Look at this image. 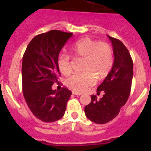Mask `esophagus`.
Listing matches in <instances>:
<instances>
[{
	"label": "esophagus",
	"instance_id": "34e87169",
	"mask_svg": "<svg viewBox=\"0 0 151 151\" xmlns=\"http://www.w3.org/2000/svg\"><path fill=\"white\" fill-rule=\"evenodd\" d=\"M72 93L74 94V95H76V96H80V95H81V93H80L76 92V91H72Z\"/></svg>",
	"mask_w": 151,
	"mask_h": 151
}]
</instances>
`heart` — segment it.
Masks as SVG:
<instances>
[{
	"label": "heart",
	"instance_id": "obj_1",
	"mask_svg": "<svg viewBox=\"0 0 151 151\" xmlns=\"http://www.w3.org/2000/svg\"><path fill=\"white\" fill-rule=\"evenodd\" d=\"M71 53L76 58H84L81 74H74L66 80V85L77 92H83L87 88L96 83V77L102 80L109 74L114 63L113 50L105 42L85 38L73 44L70 47ZM57 66L63 75L71 71V57L60 53L57 58Z\"/></svg>",
	"mask_w": 151,
	"mask_h": 151
}]
</instances>
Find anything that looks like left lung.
<instances>
[{"label": "left lung", "mask_w": 151, "mask_h": 151, "mask_svg": "<svg viewBox=\"0 0 151 151\" xmlns=\"http://www.w3.org/2000/svg\"><path fill=\"white\" fill-rule=\"evenodd\" d=\"M108 37L113 48V66L97 88L98 93L104 91V94L99 100L91 96V102L85 107L87 118L98 124L109 122L119 114L129 99L133 77V61L128 49L118 39Z\"/></svg>", "instance_id": "obj_1"}]
</instances>
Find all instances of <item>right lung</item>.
I'll return each mask as SVG.
<instances>
[{"label":"right lung","mask_w":151,"mask_h":151,"mask_svg":"<svg viewBox=\"0 0 151 151\" xmlns=\"http://www.w3.org/2000/svg\"><path fill=\"white\" fill-rule=\"evenodd\" d=\"M72 33L52 30L35 36L27 47L22 64V92L32 113L43 122L58 121L64 115L71 91L52 89L60 75L57 58Z\"/></svg>","instance_id":"obj_1"}]
</instances>
